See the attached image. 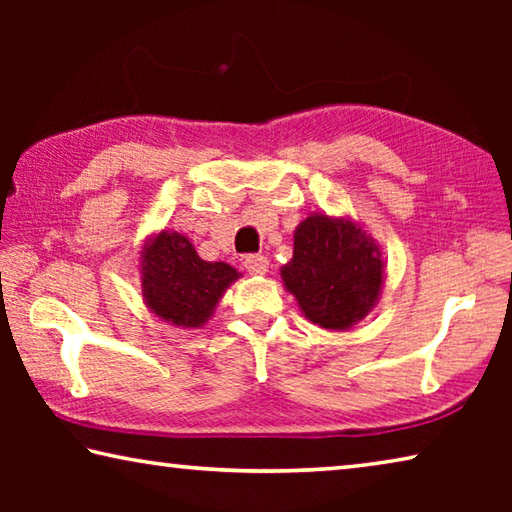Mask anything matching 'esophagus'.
<instances>
[{"label":"esophagus","mask_w":512,"mask_h":512,"mask_svg":"<svg viewBox=\"0 0 512 512\" xmlns=\"http://www.w3.org/2000/svg\"><path fill=\"white\" fill-rule=\"evenodd\" d=\"M244 268L253 275H264L268 271V259L264 255H246Z\"/></svg>","instance_id":"obj_1"}]
</instances>
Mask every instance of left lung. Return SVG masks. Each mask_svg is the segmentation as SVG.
Wrapping results in <instances>:
<instances>
[{
    "mask_svg": "<svg viewBox=\"0 0 512 512\" xmlns=\"http://www.w3.org/2000/svg\"><path fill=\"white\" fill-rule=\"evenodd\" d=\"M282 280L311 323L348 329L375 305L384 264L359 225L318 214L298 225Z\"/></svg>",
    "mask_w": 512,
    "mask_h": 512,
    "instance_id": "1",
    "label": "left lung"
}]
</instances>
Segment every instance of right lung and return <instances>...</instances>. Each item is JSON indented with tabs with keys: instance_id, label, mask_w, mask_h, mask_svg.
I'll list each match as a JSON object with an SVG mask.
<instances>
[{
	"instance_id": "right-lung-1",
	"label": "right lung",
	"mask_w": 512,
	"mask_h": 512,
	"mask_svg": "<svg viewBox=\"0 0 512 512\" xmlns=\"http://www.w3.org/2000/svg\"><path fill=\"white\" fill-rule=\"evenodd\" d=\"M237 275L225 262H203L178 232H162L142 253L146 305L178 327H201Z\"/></svg>"
}]
</instances>
